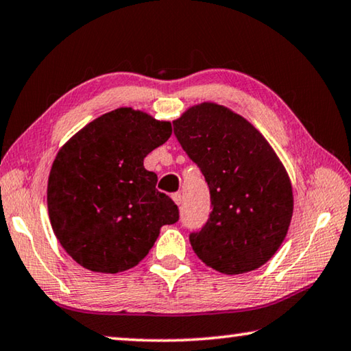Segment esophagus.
I'll return each mask as SVG.
<instances>
[{"label": "esophagus", "instance_id": "34e87169", "mask_svg": "<svg viewBox=\"0 0 351 351\" xmlns=\"http://www.w3.org/2000/svg\"><path fill=\"white\" fill-rule=\"evenodd\" d=\"M171 198H173V201H175L176 204H181L182 203V193L181 192L173 193V195H171Z\"/></svg>", "mask_w": 351, "mask_h": 351}]
</instances>
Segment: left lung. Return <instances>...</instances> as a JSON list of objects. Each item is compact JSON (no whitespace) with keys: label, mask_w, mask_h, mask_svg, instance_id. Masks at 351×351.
I'll list each match as a JSON object with an SVG mask.
<instances>
[{"label":"left lung","mask_w":351,"mask_h":351,"mask_svg":"<svg viewBox=\"0 0 351 351\" xmlns=\"http://www.w3.org/2000/svg\"><path fill=\"white\" fill-rule=\"evenodd\" d=\"M175 136L209 186L212 212L189 235L195 254L223 274H245L280 247L293 217L287 170L245 117L217 104L189 108Z\"/></svg>","instance_id":"left-lung-1"}]
</instances>
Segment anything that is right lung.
<instances>
[{
  "label": "right lung",
  "mask_w": 351,
  "mask_h": 351,
  "mask_svg": "<svg viewBox=\"0 0 351 351\" xmlns=\"http://www.w3.org/2000/svg\"><path fill=\"white\" fill-rule=\"evenodd\" d=\"M171 134V123L117 108L74 134L52 164L47 181L51 226L64 251L83 268L127 271L153 247L178 206L156 189L144 158Z\"/></svg>",
  "instance_id": "1"
}]
</instances>
